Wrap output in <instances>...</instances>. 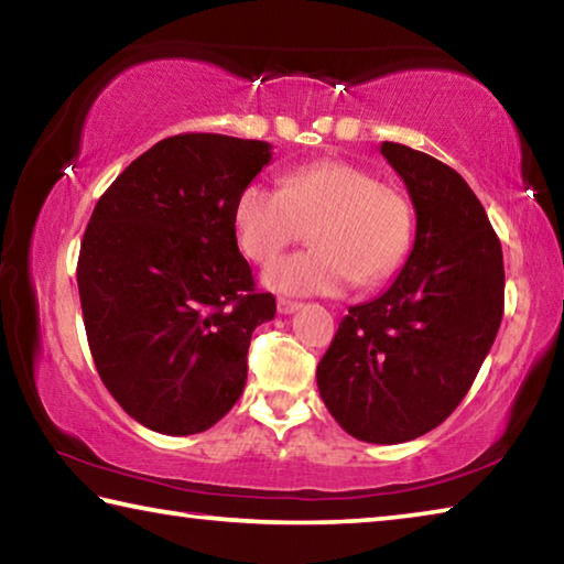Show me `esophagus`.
<instances>
[{
    "mask_svg": "<svg viewBox=\"0 0 564 564\" xmlns=\"http://www.w3.org/2000/svg\"><path fill=\"white\" fill-rule=\"evenodd\" d=\"M275 308H279L281 316H289V313H295L301 308V303L291 301V299H279V301H275Z\"/></svg>",
    "mask_w": 564,
    "mask_h": 564,
    "instance_id": "obj_1",
    "label": "esophagus"
}]
</instances>
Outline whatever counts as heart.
<instances>
[{"label": "heart", "mask_w": 564, "mask_h": 564, "mask_svg": "<svg viewBox=\"0 0 564 564\" xmlns=\"http://www.w3.org/2000/svg\"><path fill=\"white\" fill-rule=\"evenodd\" d=\"M236 241L246 259L270 263L313 227L311 252L269 265L263 283L289 295H330L390 279L413 243V206L350 161H318L283 176L281 188L248 184L236 202Z\"/></svg>", "instance_id": "obj_1"}]
</instances>
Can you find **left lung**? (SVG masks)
<instances>
[{
    "label": "left lung",
    "mask_w": 564,
    "mask_h": 564,
    "mask_svg": "<svg viewBox=\"0 0 564 564\" xmlns=\"http://www.w3.org/2000/svg\"><path fill=\"white\" fill-rule=\"evenodd\" d=\"M380 154L415 208V243L393 285L350 305L316 380L343 431L395 445L431 433L460 405L505 308L500 238L465 178L393 141Z\"/></svg>",
    "instance_id": "1"
}]
</instances>
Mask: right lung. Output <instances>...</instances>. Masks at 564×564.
Here are the masks:
<instances>
[{"instance_id": "add662e5", "label": "right lung", "mask_w": 564, "mask_h": 564, "mask_svg": "<svg viewBox=\"0 0 564 564\" xmlns=\"http://www.w3.org/2000/svg\"><path fill=\"white\" fill-rule=\"evenodd\" d=\"M269 161L265 141L178 133L94 206L76 263L84 328L101 383L149 431L204 433L243 393L275 299L256 291L234 214Z\"/></svg>"}]
</instances>
